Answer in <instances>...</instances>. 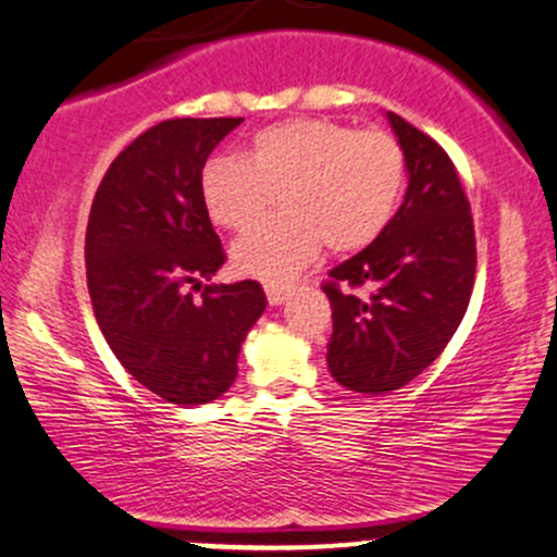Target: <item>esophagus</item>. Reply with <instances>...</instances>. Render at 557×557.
<instances>
[{"label":"esophagus","mask_w":557,"mask_h":557,"mask_svg":"<svg viewBox=\"0 0 557 557\" xmlns=\"http://www.w3.org/2000/svg\"><path fill=\"white\" fill-rule=\"evenodd\" d=\"M264 293H267V300H270V306H280V304H285L287 296H290V287L267 283Z\"/></svg>","instance_id":"1"}]
</instances>
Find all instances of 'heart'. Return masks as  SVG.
Instances as JSON below:
<instances>
[{
    "label": "heart",
    "mask_w": 557,
    "mask_h": 557,
    "mask_svg": "<svg viewBox=\"0 0 557 557\" xmlns=\"http://www.w3.org/2000/svg\"><path fill=\"white\" fill-rule=\"evenodd\" d=\"M405 178V150L394 134L290 119L253 134L246 160H207L199 191L212 223L227 231L251 227L283 194V218L240 236L231 259L240 274L285 283L324 244L332 253L371 246L392 223Z\"/></svg>",
    "instance_id": "obj_1"
}]
</instances>
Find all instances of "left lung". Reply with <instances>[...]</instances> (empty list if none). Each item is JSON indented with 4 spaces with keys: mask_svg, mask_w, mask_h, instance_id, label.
<instances>
[{
    "mask_svg": "<svg viewBox=\"0 0 557 557\" xmlns=\"http://www.w3.org/2000/svg\"><path fill=\"white\" fill-rule=\"evenodd\" d=\"M386 119L410 173L405 202L368 249L321 285L334 321L326 363L337 384L363 394L410 384L444 352L470 306L478 267L470 199L451 158L397 113Z\"/></svg>",
    "mask_w": 557,
    "mask_h": 557,
    "instance_id": "1",
    "label": "left lung"
}]
</instances>
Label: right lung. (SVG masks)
I'll use <instances>...</instances> for the list:
<instances>
[{"instance_id": "1", "label": "right lung", "mask_w": 557, "mask_h": 557, "mask_svg": "<svg viewBox=\"0 0 557 557\" xmlns=\"http://www.w3.org/2000/svg\"><path fill=\"white\" fill-rule=\"evenodd\" d=\"M244 119H169L119 152L85 233L87 290L126 371L171 405H205L236 381L246 334L264 313L257 280L202 285L225 264L199 176ZM203 287V298L191 289Z\"/></svg>"}]
</instances>
